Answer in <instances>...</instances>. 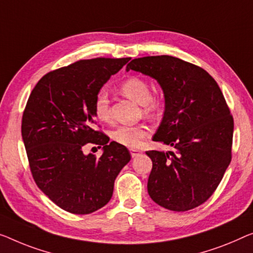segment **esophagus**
I'll return each instance as SVG.
<instances>
[{
    "mask_svg": "<svg viewBox=\"0 0 253 253\" xmlns=\"http://www.w3.org/2000/svg\"><path fill=\"white\" fill-rule=\"evenodd\" d=\"M129 151H130V156H131V158L137 157L138 154L141 153V151H139V150H135V149H130Z\"/></svg>",
    "mask_w": 253,
    "mask_h": 253,
    "instance_id": "obj_1",
    "label": "esophagus"
}]
</instances>
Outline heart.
Listing matches in <instances>:
<instances>
[{
  "label": "heart",
  "instance_id": "1",
  "mask_svg": "<svg viewBox=\"0 0 253 253\" xmlns=\"http://www.w3.org/2000/svg\"><path fill=\"white\" fill-rule=\"evenodd\" d=\"M119 89L128 99L143 104L146 114L156 111L159 108L160 101L157 95L151 94L149 83L143 77L129 76L119 85ZM94 114L101 122H109L111 119L110 105L107 93H97L94 100ZM150 129L144 125H123L117 127L112 131L111 136L114 141L127 148H137L141 144L142 139L149 136Z\"/></svg>",
  "mask_w": 253,
  "mask_h": 253
}]
</instances>
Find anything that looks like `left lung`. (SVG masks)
I'll return each instance as SVG.
<instances>
[{"mask_svg": "<svg viewBox=\"0 0 253 253\" xmlns=\"http://www.w3.org/2000/svg\"><path fill=\"white\" fill-rule=\"evenodd\" d=\"M157 79L165 112L153 141L174 151H146L152 160L148 192L172 211L197 208L219 185L232 160L234 120L216 81L201 67L170 55L143 56L128 63Z\"/></svg>", "mask_w": 253, "mask_h": 253, "instance_id": "left-lung-1", "label": "left lung"}]
</instances>
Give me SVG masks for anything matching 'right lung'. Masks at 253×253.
Masks as SVG:
<instances>
[{
    "label": "right lung",
    "mask_w": 253,
    "mask_h": 253,
    "mask_svg": "<svg viewBox=\"0 0 253 253\" xmlns=\"http://www.w3.org/2000/svg\"><path fill=\"white\" fill-rule=\"evenodd\" d=\"M130 58L79 60L40 79L22 114L21 135L33 178L60 208L87 214L110 201L116 177L130 153L95 129L94 100ZM104 146L100 158L82 151Z\"/></svg>",
    "instance_id": "right-lung-1"
}]
</instances>
